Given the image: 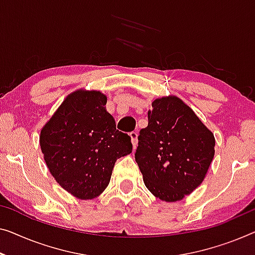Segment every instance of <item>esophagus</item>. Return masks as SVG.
Listing matches in <instances>:
<instances>
[{"label": "esophagus", "mask_w": 255, "mask_h": 255, "mask_svg": "<svg viewBox=\"0 0 255 255\" xmlns=\"http://www.w3.org/2000/svg\"><path fill=\"white\" fill-rule=\"evenodd\" d=\"M129 136H130V140H131L132 147H134V149H135V146L137 145V132L131 131L130 134H129Z\"/></svg>", "instance_id": "obj_1"}]
</instances>
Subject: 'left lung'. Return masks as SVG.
<instances>
[{
  "mask_svg": "<svg viewBox=\"0 0 255 255\" xmlns=\"http://www.w3.org/2000/svg\"><path fill=\"white\" fill-rule=\"evenodd\" d=\"M147 121L135 153L144 183L159 199L181 200L206 175L214 157V136L175 96L153 101Z\"/></svg>",
  "mask_w": 255,
  "mask_h": 255,
  "instance_id": "obj_1",
  "label": "left lung"
}]
</instances>
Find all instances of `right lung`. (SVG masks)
Returning a JSON list of instances; mask_svg holds the SVG:
<instances>
[{"label":"right lung","mask_w":255,"mask_h":255,"mask_svg":"<svg viewBox=\"0 0 255 255\" xmlns=\"http://www.w3.org/2000/svg\"><path fill=\"white\" fill-rule=\"evenodd\" d=\"M105 104L100 91H75L41 130V150L51 175L80 199L101 195L117 159L132 150L130 137L116 128Z\"/></svg>","instance_id":"add662e5"}]
</instances>
